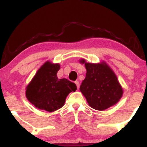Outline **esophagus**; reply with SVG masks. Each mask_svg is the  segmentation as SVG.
<instances>
[{
  "label": "esophagus",
  "mask_w": 147,
  "mask_h": 147,
  "mask_svg": "<svg viewBox=\"0 0 147 147\" xmlns=\"http://www.w3.org/2000/svg\"><path fill=\"white\" fill-rule=\"evenodd\" d=\"M75 83L76 85H77V89L79 88V82H78V81H76V82H75Z\"/></svg>",
  "instance_id": "1"
}]
</instances>
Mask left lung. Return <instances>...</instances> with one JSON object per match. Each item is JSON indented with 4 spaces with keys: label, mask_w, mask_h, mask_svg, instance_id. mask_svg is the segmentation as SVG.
Listing matches in <instances>:
<instances>
[{
    "label": "left lung",
    "mask_w": 147,
    "mask_h": 147,
    "mask_svg": "<svg viewBox=\"0 0 147 147\" xmlns=\"http://www.w3.org/2000/svg\"><path fill=\"white\" fill-rule=\"evenodd\" d=\"M85 63V60L80 61ZM86 78L80 86V91L89 106L98 111H104L119 102L123 90L117 77L104 62L85 63Z\"/></svg>",
    "instance_id": "left-lung-1"
}]
</instances>
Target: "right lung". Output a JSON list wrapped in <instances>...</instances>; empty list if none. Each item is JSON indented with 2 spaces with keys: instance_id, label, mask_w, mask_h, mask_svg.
Masks as SVG:
<instances>
[{
  "instance_id": "right-lung-1",
  "label": "right lung",
  "mask_w": 147,
  "mask_h": 147,
  "mask_svg": "<svg viewBox=\"0 0 147 147\" xmlns=\"http://www.w3.org/2000/svg\"><path fill=\"white\" fill-rule=\"evenodd\" d=\"M59 69V64L45 62L27 86V99L37 109L48 112L58 110L64 105L68 94L77 90L75 83L58 79Z\"/></svg>"
}]
</instances>
